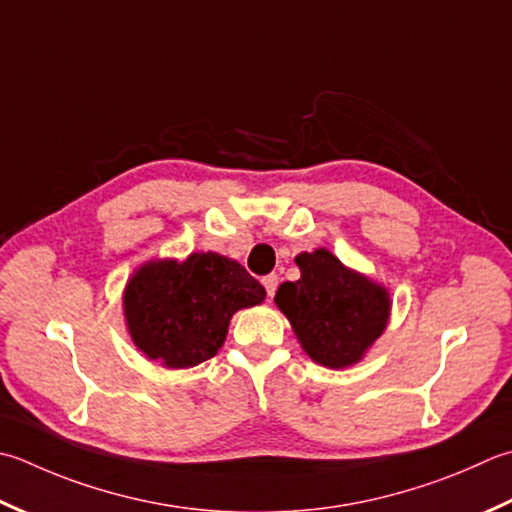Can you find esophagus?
<instances>
[{
  "label": "esophagus",
  "mask_w": 512,
  "mask_h": 512,
  "mask_svg": "<svg viewBox=\"0 0 512 512\" xmlns=\"http://www.w3.org/2000/svg\"><path fill=\"white\" fill-rule=\"evenodd\" d=\"M262 284H264V288H266L268 297H273L275 290H277V284H279V277H277L275 273H270V275L262 277Z\"/></svg>",
  "instance_id": "34e87169"
}]
</instances>
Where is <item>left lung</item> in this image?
Listing matches in <instances>:
<instances>
[{
  "label": "left lung",
  "instance_id": "left-lung-1",
  "mask_svg": "<svg viewBox=\"0 0 512 512\" xmlns=\"http://www.w3.org/2000/svg\"><path fill=\"white\" fill-rule=\"evenodd\" d=\"M302 277L277 288L275 304L299 344L326 368L357 364L390 317V295L373 279L346 268L326 248L295 257Z\"/></svg>",
  "mask_w": 512,
  "mask_h": 512
}]
</instances>
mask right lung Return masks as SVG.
Masks as SVG:
<instances>
[{
    "mask_svg": "<svg viewBox=\"0 0 512 512\" xmlns=\"http://www.w3.org/2000/svg\"><path fill=\"white\" fill-rule=\"evenodd\" d=\"M264 286L242 264L217 253L184 262L150 259L124 288L130 339L166 368H190L215 357L237 310L262 304Z\"/></svg>",
    "mask_w": 512,
    "mask_h": 512,
    "instance_id": "right-lung-1",
    "label": "right lung"
}]
</instances>
